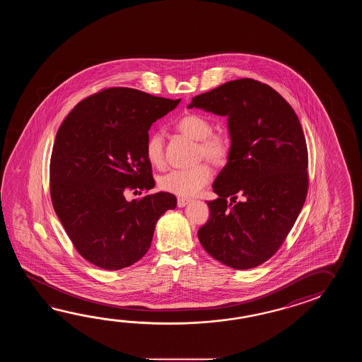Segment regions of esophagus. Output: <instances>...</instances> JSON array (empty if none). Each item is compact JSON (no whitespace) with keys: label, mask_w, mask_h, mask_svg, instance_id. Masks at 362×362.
Listing matches in <instances>:
<instances>
[{"label":"esophagus","mask_w":362,"mask_h":362,"mask_svg":"<svg viewBox=\"0 0 362 362\" xmlns=\"http://www.w3.org/2000/svg\"><path fill=\"white\" fill-rule=\"evenodd\" d=\"M187 203H190V199H186V198H178L177 199L178 207H185Z\"/></svg>","instance_id":"1"}]
</instances>
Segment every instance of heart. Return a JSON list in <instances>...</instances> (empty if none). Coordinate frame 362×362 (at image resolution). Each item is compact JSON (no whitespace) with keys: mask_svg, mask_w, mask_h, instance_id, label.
Segmentation results:
<instances>
[{"mask_svg":"<svg viewBox=\"0 0 362 362\" xmlns=\"http://www.w3.org/2000/svg\"><path fill=\"white\" fill-rule=\"evenodd\" d=\"M178 131L199 141L198 154L215 164H223L230 155V141L223 133H212V123L200 114H187L177 122ZM147 160L153 165H160L164 158V137L162 132L148 134L145 145ZM212 170L206 163L186 170H172L159 178V186L164 192L181 198H190L209 182Z\"/></svg>","mask_w":362,"mask_h":362,"instance_id":"1","label":"heart"}]
</instances>
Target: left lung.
<instances>
[{
  "label": "left lung",
  "mask_w": 362,
  "mask_h": 362,
  "mask_svg": "<svg viewBox=\"0 0 362 362\" xmlns=\"http://www.w3.org/2000/svg\"><path fill=\"white\" fill-rule=\"evenodd\" d=\"M228 116L230 155L214 182L209 218L198 231L214 259L251 269L276 254L308 192V150L300 122L269 85L238 78L194 97L189 108Z\"/></svg>",
  "instance_id": "1"
}]
</instances>
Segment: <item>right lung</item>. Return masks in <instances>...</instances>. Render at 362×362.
<instances>
[{"mask_svg": "<svg viewBox=\"0 0 362 362\" xmlns=\"http://www.w3.org/2000/svg\"><path fill=\"white\" fill-rule=\"evenodd\" d=\"M180 100L131 88H107L86 97L63 120L50 159V197L77 252L102 269L139 262L151 246L155 225L177 199L156 192L132 202L127 189L155 186L145 145L148 129Z\"/></svg>", "mask_w": 362, "mask_h": 362, "instance_id": "obj_1", "label": "right lung"}]
</instances>
